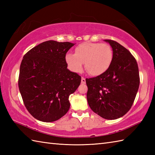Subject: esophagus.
<instances>
[{
	"label": "esophagus",
	"mask_w": 155,
	"mask_h": 155,
	"mask_svg": "<svg viewBox=\"0 0 155 155\" xmlns=\"http://www.w3.org/2000/svg\"><path fill=\"white\" fill-rule=\"evenodd\" d=\"M81 83H83V84H84L85 83H86V79H85V78L82 77V78H81Z\"/></svg>",
	"instance_id": "esophagus-1"
}]
</instances>
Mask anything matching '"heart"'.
Here are the masks:
<instances>
[{"mask_svg": "<svg viewBox=\"0 0 155 155\" xmlns=\"http://www.w3.org/2000/svg\"><path fill=\"white\" fill-rule=\"evenodd\" d=\"M113 61V52L108 44L87 42L78 45L74 54L67 53L65 61L72 71L79 72L85 69L88 74L97 77L107 72Z\"/></svg>", "mask_w": 155, "mask_h": 155, "instance_id": "b5f03b06", "label": "heart"}]
</instances>
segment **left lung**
<instances>
[{
    "instance_id": "1",
    "label": "left lung",
    "mask_w": 155,
    "mask_h": 155,
    "mask_svg": "<svg viewBox=\"0 0 155 155\" xmlns=\"http://www.w3.org/2000/svg\"><path fill=\"white\" fill-rule=\"evenodd\" d=\"M113 48V61L108 70L87 78V101L91 110L105 119L124 116L132 107L140 78L136 59L117 42L104 40Z\"/></svg>"
}]
</instances>
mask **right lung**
Masks as SVG:
<instances>
[{
	"label": "right lung",
	"instance_id": "1",
	"mask_svg": "<svg viewBox=\"0 0 155 155\" xmlns=\"http://www.w3.org/2000/svg\"><path fill=\"white\" fill-rule=\"evenodd\" d=\"M74 44L48 41L27 52L20 67L18 88L25 106L42 122L58 120L70 108L68 98L81 77L67 68L65 55Z\"/></svg>",
	"mask_w": 155,
	"mask_h": 155
}]
</instances>
